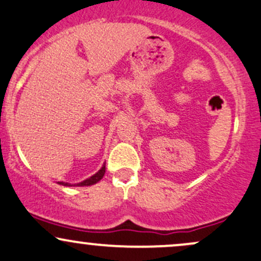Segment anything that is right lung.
I'll return each instance as SVG.
<instances>
[{
	"label": "right lung",
	"mask_w": 261,
	"mask_h": 261,
	"mask_svg": "<svg viewBox=\"0 0 261 261\" xmlns=\"http://www.w3.org/2000/svg\"><path fill=\"white\" fill-rule=\"evenodd\" d=\"M104 174H105V165L102 166V167L100 168V170L95 174H93V176H91L90 178L85 179V181H83V182H80V183H76V185H74V186H79V187H83V186L95 185L96 182H99L100 179H101L102 177H104ZM58 183H59V185H63V186H71V185H69V183H64V182H58Z\"/></svg>",
	"instance_id": "right-lung-1"
}]
</instances>
